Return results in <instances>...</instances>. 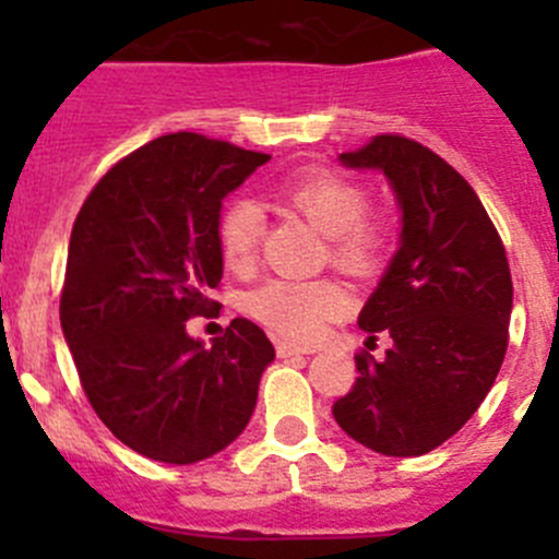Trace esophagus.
<instances>
[{"mask_svg":"<svg viewBox=\"0 0 559 559\" xmlns=\"http://www.w3.org/2000/svg\"><path fill=\"white\" fill-rule=\"evenodd\" d=\"M275 352L278 357H300V354H311V346H300V343H292V341H278L275 343Z\"/></svg>","mask_w":559,"mask_h":559,"instance_id":"1","label":"esophagus"}]
</instances>
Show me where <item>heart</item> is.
Masks as SVG:
<instances>
[{
    "instance_id": "heart-1",
    "label": "heart",
    "mask_w": 559,
    "mask_h": 559,
    "mask_svg": "<svg viewBox=\"0 0 559 559\" xmlns=\"http://www.w3.org/2000/svg\"><path fill=\"white\" fill-rule=\"evenodd\" d=\"M275 197L295 207L326 235L330 259L343 270L370 275L381 267L389 248V229L379 218L365 216L368 189L330 167H306L284 175L273 186ZM262 207L238 197L218 213L216 240L229 270H248L262 246ZM348 289L335 278H270L246 297V311L292 341H313L332 319L348 308Z\"/></svg>"
}]
</instances>
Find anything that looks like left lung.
<instances>
[{
    "mask_svg": "<svg viewBox=\"0 0 559 559\" xmlns=\"http://www.w3.org/2000/svg\"><path fill=\"white\" fill-rule=\"evenodd\" d=\"M341 162L386 175L403 235L359 313L368 343L384 332L392 348L354 357L359 376L332 416L373 452L419 456L449 441L498 379L514 302L509 259L471 183L416 140L376 134Z\"/></svg>",
    "mask_w": 559,
    "mask_h": 559,
    "instance_id": "obj_1",
    "label": "left lung"
}]
</instances>
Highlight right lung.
Wrapping results in <instances>:
<instances>
[{
    "label": "right lung",
    "mask_w": 559,
    "mask_h": 559,
    "mask_svg": "<svg viewBox=\"0 0 559 559\" xmlns=\"http://www.w3.org/2000/svg\"><path fill=\"white\" fill-rule=\"evenodd\" d=\"M267 154L175 132L107 170L70 235L59 316L78 379L107 430L151 460L191 465L246 430L275 348L229 321L211 348L186 321L213 313L222 200Z\"/></svg>",
    "instance_id": "add662e5"
}]
</instances>
